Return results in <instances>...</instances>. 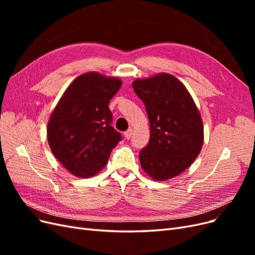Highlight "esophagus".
<instances>
[{
	"instance_id": "esophagus-1",
	"label": "esophagus",
	"mask_w": 255,
	"mask_h": 255,
	"mask_svg": "<svg viewBox=\"0 0 255 255\" xmlns=\"http://www.w3.org/2000/svg\"><path fill=\"white\" fill-rule=\"evenodd\" d=\"M132 134H133V128H128L127 132H125V137L127 138V139H129Z\"/></svg>"
}]
</instances>
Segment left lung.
<instances>
[{
	"label": "left lung",
	"mask_w": 255,
	"mask_h": 255,
	"mask_svg": "<svg viewBox=\"0 0 255 255\" xmlns=\"http://www.w3.org/2000/svg\"><path fill=\"white\" fill-rule=\"evenodd\" d=\"M133 88L145 106L150 140L139 153L143 171L155 181L181 174L202 149L203 122L183 83L169 73L136 79Z\"/></svg>",
	"instance_id": "8db88e82"
}]
</instances>
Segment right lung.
<instances>
[{"instance_id": "1", "label": "right lung", "mask_w": 255, "mask_h": 255, "mask_svg": "<svg viewBox=\"0 0 255 255\" xmlns=\"http://www.w3.org/2000/svg\"><path fill=\"white\" fill-rule=\"evenodd\" d=\"M121 85L120 79L99 72L81 74L52 112L47 128L50 149L71 174L82 179L98 174L121 140L111 126L109 107Z\"/></svg>"}]
</instances>
